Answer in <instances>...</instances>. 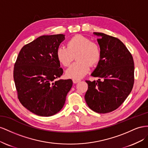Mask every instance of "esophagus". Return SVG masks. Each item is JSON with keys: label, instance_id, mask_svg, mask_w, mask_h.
Returning <instances> with one entry per match:
<instances>
[{"label": "esophagus", "instance_id": "esophagus-1", "mask_svg": "<svg viewBox=\"0 0 148 148\" xmlns=\"http://www.w3.org/2000/svg\"><path fill=\"white\" fill-rule=\"evenodd\" d=\"M80 81H81V80L80 79H73V82L74 84H76L77 82H79Z\"/></svg>", "mask_w": 148, "mask_h": 148}]
</instances>
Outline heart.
<instances>
[{
  "mask_svg": "<svg viewBox=\"0 0 148 148\" xmlns=\"http://www.w3.org/2000/svg\"><path fill=\"white\" fill-rule=\"evenodd\" d=\"M77 62L72 64L66 71V75L72 79H80L86 75L90 66L99 62L101 51L99 46L88 38L75 35L67 42V48L60 46L56 49L58 60L64 66H69L76 55Z\"/></svg>",
  "mask_w": 148,
  "mask_h": 148,
  "instance_id": "obj_1",
  "label": "heart"
}]
</instances>
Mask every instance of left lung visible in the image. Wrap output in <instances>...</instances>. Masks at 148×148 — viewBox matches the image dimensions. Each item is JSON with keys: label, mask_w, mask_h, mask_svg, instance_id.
Here are the masks:
<instances>
[{"label": "left lung", "mask_w": 148, "mask_h": 148, "mask_svg": "<svg viewBox=\"0 0 148 148\" xmlns=\"http://www.w3.org/2000/svg\"><path fill=\"white\" fill-rule=\"evenodd\" d=\"M101 51V58L91 75L98 81H86V102L93 111L107 113L124 102L134 84V61L127 48L116 38L94 32Z\"/></svg>", "instance_id": "1"}]
</instances>
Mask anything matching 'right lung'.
Returning <instances> with one entry per match:
<instances>
[{
  "instance_id": "obj_1",
  "label": "right lung",
  "mask_w": 148,
  "mask_h": 148,
  "mask_svg": "<svg viewBox=\"0 0 148 148\" xmlns=\"http://www.w3.org/2000/svg\"><path fill=\"white\" fill-rule=\"evenodd\" d=\"M65 35H43L20 50L14 69V79L20 103L41 116H50L61 110L71 79L54 81L63 74L56 49Z\"/></svg>"
}]
</instances>
